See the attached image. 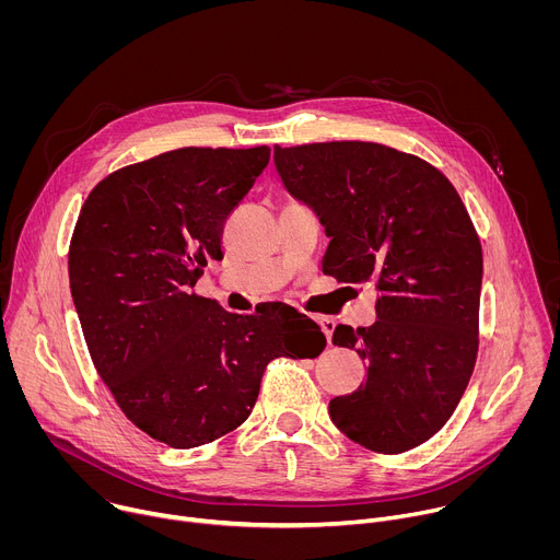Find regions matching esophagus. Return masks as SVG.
I'll return each instance as SVG.
<instances>
[{
	"mask_svg": "<svg viewBox=\"0 0 560 560\" xmlns=\"http://www.w3.org/2000/svg\"><path fill=\"white\" fill-rule=\"evenodd\" d=\"M316 318V324L322 326V330L326 332V337H328V343H332V332H335V318H330V316H324V314H318V316H314Z\"/></svg>",
	"mask_w": 560,
	"mask_h": 560,
	"instance_id": "obj_1",
	"label": "esophagus"
}]
</instances>
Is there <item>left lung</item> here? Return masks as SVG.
Returning a JSON list of instances; mask_svg holds the SVG:
<instances>
[{"mask_svg": "<svg viewBox=\"0 0 560 560\" xmlns=\"http://www.w3.org/2000/svg\"><path fill=\"white\" fill-rule=\"evenodd\" d=\"M275 166L326 225L324 275L378 290L370 328L332 335L368 361L365 383L330 401L332 423L381 454L425 443L478 352L483 253L458 192L423 159L372 141L275 145Z\"/></svg>", "mask_w": 560, "mask_h": 560, "instance_id": "obj_1", "label": "left lung"}]
</instances>
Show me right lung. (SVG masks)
I'll use <instances>...</instances> for the list:
<instances>
[{
  "mask_svg": "<svg viewBox=\"0 0 560 560\" xmlns=\"http://www.w3.org/2000/svg\"><path fill=\"white\" fill-rule=\"evenodd\" d=\"M268 162V145H190L119 168L93 188L70 238V292L102 381L141 432L177 450L242 425L272 359L326 348L294 307L234 314L192 292Z\"/></svg>",
  "mask_w": 560,
  "mask_h": 560,
  "instance_id": "right-lung-1",
  "label": "right lung"
}]
</instances>
